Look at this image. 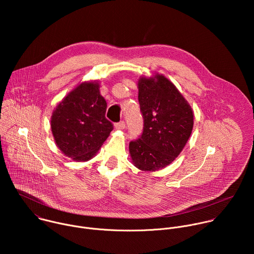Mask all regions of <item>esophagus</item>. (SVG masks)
<instances>
[{
    "mask_svg": "<svg viewBox=\"0 0 254 254\" xmlns=\"http://www.w3.org/2000/svg\"><path fill=\"white\" fill-rule=\"evenodd\" d=\"M115 127L118 130H122V129H124L126 127V124H125V122H120V123L115 125Z\"/></svg>",
    "mask_w": 254,
    "mask_h": 254,
    "instance_id": "1",
    "label": "esophagus"
}]
</instances>
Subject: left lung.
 Instances as JSON below:
<instances>
[{
	"instance_id": "1",
	"label": "left lung",
	"mask_w": 254,
	"mask_h": 254,
	"mask_svg": "<svg viewBox=\"0 0 254 254\" xmlns=\"http://www.w3.org/2000/svg\"><path fill=\"white\" fill-rule=\"evenodd\" d=\"M137 88L143 130L138 139L129 142L128 151L138 170L157 172L183 151L192 133L194 114L183 94L163 74L140 76Z\"/></svg>"
}]
</instances>
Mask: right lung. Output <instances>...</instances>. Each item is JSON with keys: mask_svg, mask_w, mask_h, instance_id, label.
<instances>
[{"mask_svg": "<svg viewBox=\"0 0 254 254\" xmlns=\"http://www.w3.org/2000/svg\"><path fill=\"white\" fill-rule=\"evenodd\" d=\"M97 80L83 81L54 108L51 131L63 155L76 162H87L99 151L114 128L105 119L106 101Z\"/></svg>", "mask_w": 254, "mask_h": 254, "instance_id": "right-lung-1", "label": "right lung"}]
</instances>
